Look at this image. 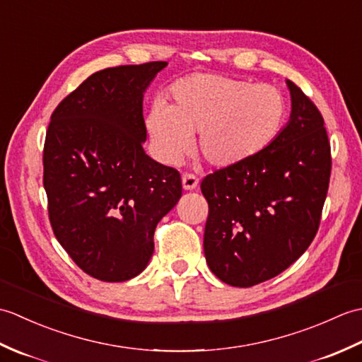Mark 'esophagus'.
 I'll use <instances>...</instances> for the list:
<instances>
[{
    "instance_id": "34e87169",
    "label": "esophagus",
    "mask_w": 362,
    "mask_h": 362,
    "mask_svg": "<svg viewBox=\"0 0 362 362\" xmlns=\"http://www.w3.org/2000/svg\"><path fill=\"white\" fill-rule=\"evenodd\" d=\"M182 185H183V189H185V191L196 189L197 185H199L197 177L193 175V174H185L182 177Z\"/></svg>"
}]
</instances>
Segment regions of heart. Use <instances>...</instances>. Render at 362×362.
Instances as JSON below:
<instances>
[{
  "instance_id": "obj_1",
  "label": "heart",
  "mask_w": 362,
  "mask_h": 362,
  "mask_svg": "<svg viewBox=\"0 0 362 362\" xmlns=\"http://www.w3.org/2000/svg\"><path fill=\"white\" fill-rule=\"evenodd\" d=\"M173 104L157 103L146 121L158 157L179 165L194 148L210 165H241L271 146L288 119V99L269 83L199 73L173 87Z\"/></svg>"
}]
</instances>
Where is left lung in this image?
<instances>
[{
  "label": "left lung",
  "mask_w": 362,
  "mask_h": 362,
  "mask_svg": "<svg viewBox=\"0 0 362 362\" xmlns=\"http://www.w3.org/2000/svg\"><path fill=\"white\" fill-rule=\"evenodd\" d=\"M291 117L279 138L241 165L201 183L209 202L204 252L210 271L230 286L274 279L310 247L332 173L329 141L317 107L294 82Z\"/></svg>",
  "instance_id": "1"
}]
</instances>
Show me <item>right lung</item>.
<instances>
[{"instance_id": "1", "label": "right lung", "mask_w": 362, "mask_h": 362, "mask_svg": "<svg viewBox=\"0 0 362 362\" xmlns=\"http://www.w3.org/2000/svg\"><path fill=\"white\" fill-rule=\"evenodd\" d=\"M168 62L91 74L51 115L43 187L60 245L101 281L141 274L153 232L182 196L177 169L146 156L144 91Z\"/></svg>"}]
</instances>
